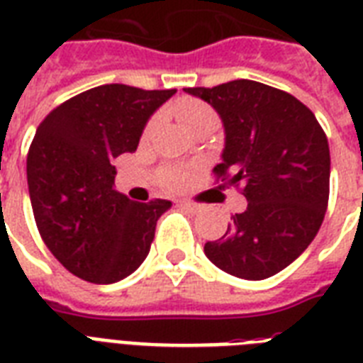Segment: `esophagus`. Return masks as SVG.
<instances>
[{
    "label": "esophagus",
    "mask_w": 363,
    "mask_h": 363,
    "mask_svg": "<svg viewBox=\"0 0 363 363\" xmlns=\"http://www.w3.org/2000/svg\"><path fill=\"white\" fill-rule=\"evenodd\" d=\"M179 205H181L182 209L190 211V213H199V211L203 209V205L194 203V201H190V199H182V201H179Z\"/></svg>",
    "instance_id": "esophagus-1"
}]
</instances>
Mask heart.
Listing matches in <instances>:
<instances>
[{
  "mask_svg": "<svg viewBox=\"0 0 363 363\" xmlns=\"http://www.w3.org/2000/svg\"><path fill=\"white\" fill-rule=\"evenodd\" d=\"M173 111H175V116L179 118V122H181L186 130L192 131V133H196L198 130H203V128H213V130H215L216 124H218V116H216L215 109H213L211 105L205 104V101H199V99H181V101H177L175 109ZM154 125H156V121H152L147 125V131H145L147 135L154 130ZM181 181V171H165V182H167L171 188L179 186Z\"/></svg>",
  "mask_w": 363,
  "mask_h": 363,
  "instance_id": "b5f03b06",
  "label": "heart"
}]
</instances>
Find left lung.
<instances>
[{
  "instance_id": "left-lung-1",
  "label": "left lung",
  "mask_w": 363,
  "mask_h": 363,
  "mask_svg": "<svg viewBox=\"0 0 363 363\" xmlns=\"http://www.w3.org/2000/svg\"><path fill=\"white\" fill-rule=\"evenodd\" d=\"M184 92L215 107L226 145L213 173L241 186L248 205L205 256L230 275L262 281L292 264L315 239L330 198L328 137L292 94L256 81Z\"/></svg>"
}]
</instances>
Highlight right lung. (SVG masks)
<instances>
[{
  "mask_svg": "<svg viewBox=\"0 0 363 363\" xmlns=\"http://www.w3.org/2000/svg\"><path fill=\"white\" fill-rule=\"evenodd\" d=\"M175 92L104 84L58 105L37 128L26 164L37 230L79 279L111 284L147 258L171 201L116 192L113 160L135 152L148 118Z\"/></svg>",
  "mask_w": 363,
  "mask_h": 363,
  "instance_id": "1",
  "label": "right lung"
}]
</instances>
